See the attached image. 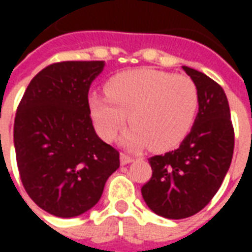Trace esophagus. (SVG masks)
<instances>
[{"label":"esophagus","instance_id":"obj_1","mask_svg":"<svg viewBox=\"0 0 252 252\" xmlns=\"http://www.w3.org/2000/svg\"><path fill=\"white\" fill-rule=\"evenodd\" d=\"M133 161V157L130 156H127V154H125V153H122L121 154V164L122 165H126V164H129Z\"/></svg>","mask_w":252,"mask_h":252}]
</instances>
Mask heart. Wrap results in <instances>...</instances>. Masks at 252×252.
I'll use <instances>...</instances> for the list:
<instances>
[{
  "mask_svg": "<svg viewBox=\"0 0 252 252\" xmlns=\"http://www.w3.org/2000/svg\"><path fill=\"white\" fill-rule=\"evenodd\" d=\"M105 94H92L88 99L95 129L103 140L112 141L125 129L127 116L133 127L125 144L131 149L178 146L193 127L199 111L198 88L189 77L153 68L113 75L105 84Z\"/></svg>",
  "mask_w": 252,
  "mask_h": 252,
  "instance_id": "1",
  "label": "heart"
}]
</instances>
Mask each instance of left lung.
Segmentation results:
<instances>
[{"label":"left lung","mask_w":252,"mask_h":252,"mask_svg":"<svg viewBox=\"0 0 252 252\" xmlns=\"http://www.w3.org/2000/svg\"><path fill=\"white\" fill-rule=\"evenodd\" d=\"M196 84L199 112L177 150L149 158L153 175L141 195L158 216L185 219L196 215L216 195L227 174L234 129L223 88L206 74L182 65Z\"/></svg>","instance_id":"8db88e82"}]
</instances>
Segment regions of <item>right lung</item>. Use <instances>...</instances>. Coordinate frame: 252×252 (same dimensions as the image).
<instances>
[{
    "label": "right lung",
    "instance_id": "obj_1",
    "mask_svg": "<svg viewBox=\"0 0 252 252\" xmlns=\"http://www.w3.org/2000/svg\"><path fill=\"white\" fill-rule=\"evenodd\" d=\"M105 62L47 65L29 83L15 115L14 146L25 190L57 218H75L101 199L119 151L98 137L88 105Z\"/></svg>",
    "mask_w": 252,
    "mask_h": 252
}]
</instances>
